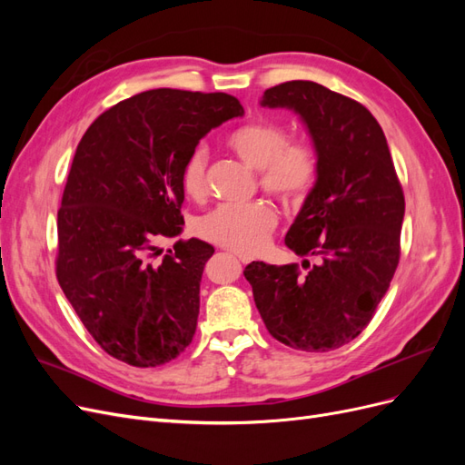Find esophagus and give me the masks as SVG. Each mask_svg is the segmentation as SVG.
Masks as SVG:
<instances>
[{
    "label": "esophagus",
    "instance_id": "obj_1",
    "mask_svg": "<svg viewBox=\"0 0 465 465\" xmlns=\"http://www.w3.org/2000/svg\"><path fill=\"white\" fill-rule=\"evenodd\" d=\"M234 256H236L238 260H241L242 263H250V260H252V258H250V256H246V254H236V252H234Z\"/></svg>",
    "mask_w": 465,
    "mask_h": 465
}]
</instances>
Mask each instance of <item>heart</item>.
<instances>
[{
    "label": "heart",
    "mask_w": 465,
    "mask_h": 465,
    "mask_svg": "<svg viewBox=\"0 0 465 465\" xmlns=\"http://www.w3.org/2000/svg\"><path fill=\"white\" fill-rule=\"evenodd\" d=\"M227 145L238 159L258 168L262 186L281 200L299 202L314 186L318 176L314 147L306 139L287 142V130L281 122L250 120L227 135ZM205 147H195L182 164L180 184L193 200L205 193ZM275 224V211L265 202L224 203L195 223V232L207 242L250 254L265 244Z\"/></svg>",
    "instance_id": "obj_1"
}]
</instances>
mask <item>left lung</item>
Instances as JSON below:
<instances>
[{
	"instance_id": "left-lung-1",
	"label": "left lung",
	"mask_w": 465,
	"mask_h": 465,
	"mask_svg": "<svg viewBox=\"0 0 465 465\" xmlns=\"http://www.w3.org/2000/svg\"><path fill=\"white\" fill-rule=\"evenodd\" d=\"M260 104L292 110L312 139L318 176L285 244L318 263L299 275L294 263L252 262L244 277L277 341L323 353L355 340L390 287L403 192L382 128L357 101L314 81H287L267 89Z\"/></svg>"
}]
</instances>
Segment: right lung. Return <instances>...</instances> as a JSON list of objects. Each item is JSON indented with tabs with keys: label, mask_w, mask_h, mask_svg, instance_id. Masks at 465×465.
<instances>
[{
	"label": "right lung",
	"mask_w": 465,
	"mask_h": 465,
	"mask_svg": "<svg viewBox=\"0 0 465 465\" xmlns=\"http://www.w3.org/2000/svg\"><path fill=\"white\" fill-rule=\"evenodd\" d=\"M244 116L224 93L153 89L108 108L81 137L58 211L55 275L83 326L132 367L176 359L195 333L215 248L182 232V164L200 139Z\"/></svg>",
	"instance_id": "1"
}]
</instances>
